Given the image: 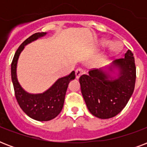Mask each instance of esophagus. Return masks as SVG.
<instances>
[{"mask_svg":"<svg viewBox=\"0 0 147 147\" xmlns=\"http://www.w3.org/2000/svg\"><path fill=\"white\" fill-rule=\"evenodd\" d=\"M84 74V71L83 69H77L76 70V78H79L81 76H82Z\"/></svg>","mask_w":147,"mask_h":147,"instance_id":"esophagus-1","label":"esophagus"}]
</instances>
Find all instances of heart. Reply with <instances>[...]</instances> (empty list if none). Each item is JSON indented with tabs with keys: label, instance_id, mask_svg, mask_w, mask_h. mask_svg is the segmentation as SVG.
Segmentation results:
<instances>
[{
	"label": "heart",
	"instance_id": "1",
	"mask_svg": "<svg viewBox=\"0 0 147 147\" xmlns=\"http://www.w3.org/2000/svg\"><path fill=\"white\" fill-rule=\"evenodd\" d=\"M109 43V41H103V46H106ZM122 49V46L119 42H114L111 43L109 46V49H108V53L110 55H115L120 53Z\"/></svg>",
	"mask_w": 147,
	"mask_h": 147
}]
</instances>
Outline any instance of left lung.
<instances>
[{
	"mask_svg": "<svg viewBox=\"0 0 147 147\" xmlns=\"http://www.w3.org/2000/svg\"><path fill=\"white\" fill-rule=\"evenodd\" d=\"M135 82L136 66L130 50L123 59L114 60L105 68L91 70L88 75L79 78L88 109L100 119L111 118L124 108L133 94Z\"/></svg>",
	"mask_w": 147,
	"mask_h": 147,
	"instance_id": "obj_1",
	"label": "left lung"
}]
</instances>
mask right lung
Instances as JSON below:
<instances>
[{"label":"right lung","instance_id":"add662e5","mask_svg":"<svg viewBox=\"0 0 147 147\" xmlns=\"http://www.w3.org/2000/svg\"><path fill=\"white\" fill-rule=\"evenodd\" d=\"M47 35V33H36L27 38L19 47L11 64V78L15 96L23 111L31 118L39 121H48L55 118L62 111L69 82L76 78L75 71L69 76L57 79L49 89L40 94H30L20 85L17 76V66L20 53L25 46Z\"/></svg>","mask_w":147,"mask_h":147}]
</instances>
